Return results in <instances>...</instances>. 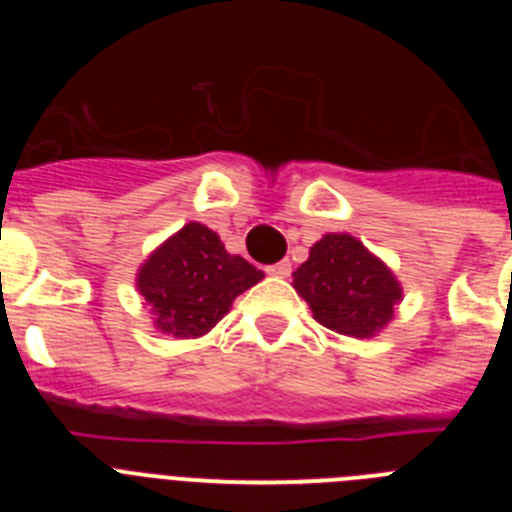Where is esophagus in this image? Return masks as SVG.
<instances>
[{"instance_id": "34e87169", "label": "esophagus", "mask_w": 512, "mask_h": 512, "mask_svg": "<svg viewBox=\"0 0 512 512\" xmlns=\"http://www.w3.org/2000/svg\"><path fill=\"white\" fill-rule=\"evenodd\" d=\"M271 274V277H289V271H292V264L289 261H279V264H271L269 269H266Z\"/></svg>"}]
</instances>
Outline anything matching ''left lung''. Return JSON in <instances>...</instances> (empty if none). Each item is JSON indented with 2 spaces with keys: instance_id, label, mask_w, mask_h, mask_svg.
I'll return each instance as SVG.
<instances>
[{
  "instance_id": "left-lung-1",
  "label": "left lung",
  "mask_w": 512,
  "mask_h": 512,
  "mask_svg": "<svg viewBox=\"0 0 512 512\" xmlns=\"http://www.w3.org/2000/svg\"><path fill=\"white\" fill-rule=\"evenodd\" d=\"M292 277L312 318L348 338H374L392 323L402 302L395 271L348 233H325L312 243Z\"/></svg>"
}]
</instances>
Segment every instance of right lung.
<instances>
[{"mask_svg":"<svg viewBox=\"0 0 512 512\" xmlns=\"http://www.w3.org/2000/svg\"><path fill=\"white\" fill-rule=\"evenodd\" d=\"M261 279L264 271L225 251L215 230L192 220L148 253L135 274V287L151 307L153 328L187 341L210 333L235 297Z\"/></svg>","mask_w":512,"mask_h":512,"instance_id":"right-lung-1","label":"right lung"}]
</instances>
